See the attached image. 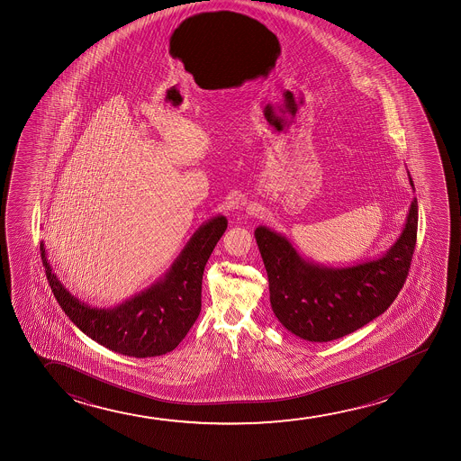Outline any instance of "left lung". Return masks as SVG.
I'll return each instance as SVG.
<instances>
[{
  "label": "left lung",
  "mask_w": 461,
  "mask_h": 461,
  "mask_svg": "<svg viewBox=\"0 0 461 461\" xmlns=\"http://www.w3.org/2000/svg\"><path fill=\"white\" fill-rule=\"evenodd\" d=\"M414 190V183L410 176ZM417 200L403 231L381 257L332 267L299 255L284 234L258 227L255 240L265 263L272 312L285 329L303 340H337L373 321L395 301L410 272L417 240Z\"/></svg>",
  "instance_id": "8db88e82"
}]
</instances>
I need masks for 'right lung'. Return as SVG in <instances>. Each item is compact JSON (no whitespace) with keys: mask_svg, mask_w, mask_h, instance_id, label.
Instances as JSON below:
<instances>
[{"mask_svg":"<svg viewBox=\"0 0 461 461\" xmlns=\"http://www.w3.org/2000/svg\"><path fill=\"white\" fill-rule=\"evenodd\" d=\"M227 225L225 215L204 221L162 277L110 309L91 307L66 290L51 269L44 242L41 258L58 303L83 334L122 356L154 357L173 351L200 315L203 271Z\"/></svg>","mask_w":461,"mask_h":461,"instance_id":"right-lung-1","label":"right lung"}]
</instances>
